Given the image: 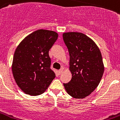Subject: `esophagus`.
Here are the masks:
<instances>
[{"mask_svg":"<svg viewBox=\"0 0 120 120\" xmlns=\"http://www.w3.org/2000/svg\"><path fill=\"white\" fill-rule=\"evenodd\" d=\"M62 72H63V69H60V70H58V73H59V74H61Z\"/></svg>","mask_w":120,"mask_h":120,"instance_id":"esophagus-1","label":"esophagus"}]
</instances>
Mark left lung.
I'll return each mask as SVG.
<instances>
[{"mask_svg": "<svg viewBox=\"0 0 120 120\" xmlns=\"http://www.w3.org/2000/svg\"><path fill=\"white\" fill-rule=\"evenodd\" d=\"M64 43L70 55L72 79L64 84L72 98L82 99L88 96L99 84L104 73V64L100 50L93 40L77 32L63 34Z\"/></svg>", "mask_w": 120, "mask_h": 120, "instance_id": "left-lung-1", "label": "left lung"}]
</instances>
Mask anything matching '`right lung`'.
Segmentation results:
<instances>
[{"instance_id": "obj_1", "label": "right lung", "mask_w": 120, "mask_h": 120, "mask_svg": "<svg viewBox=\"0 0 120 120\" xmlns=\"http://www.w3.org/2000/svg\"><path fill=\"white\" fill-rule=\"evenodd\" d=\"M57 38L56 32L39 30L27 36L17 46L12 70L17 86L26 94H41L55 77L50 68L48 52Z\"/></svg>"}]
</instances>
